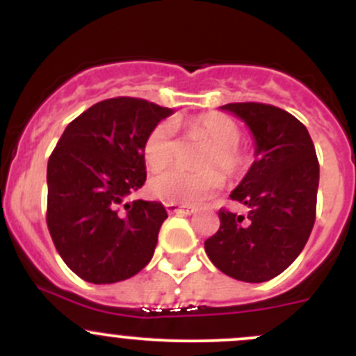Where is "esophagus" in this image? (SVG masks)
Returning <instances> with one entry per match:
<instances>
[{
	"label": "esophagus",
	"mask_w": 356,
	"mask_h": 356,
	"mask_svg": "<svg viewBox=\"0 0 356 356\" xmlns=\"http://www.w3.org/2000/svg\"><path fill=\"white\" fill-rule=\"evenodd\" d=\"M165 208H167L168 213H177V215H191L193 211H195L191 207H177V204L174 203H167L165 204Z\"/></svg>",
	"instance_id": "esophagus-1"
}]
</instances>
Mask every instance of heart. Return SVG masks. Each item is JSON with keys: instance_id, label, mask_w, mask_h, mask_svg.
Returning <instances> with one entry per match:
<instances>
[{"instance_id": "1", "label": "heart", "mask_w": 356, "mask_h": 356, "mask_svg": "<svg viewBox=\"0 0 356 356\" xmlns=\"http://www.w3.org/2000/svg\"><path fill=\"white\" fill-rule=\"evenodd\" d=\"M188 132L210 143L200 167L204 170L186 172L174 168L156 175L149 182L155 198L174 204H195L210 198L224 184L222 175L238 179L250 168L251 153L243 146V131L236 120L224 113H203L188 122ZM175 129L170 120H161L149 129L143 143V156L152 170H163L175 158ZM218 170L221 171L218 172Z\"/></svg>"}]
</instances>
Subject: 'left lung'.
<instances>
[{"instance_id":"obj_1","label":"left lung","mask_w":356,"mask_h":356,"mask_svg":"<svg viewBox=\"0 0 356 356\" xmlns=\"http://www.w3.org/2000/svg\"><path fill=\"white\" fill-rule=\"evenodd\" d=\"M220 108L246 122L257 158L231 193L250 211L245 217L220 208V227L204 241V251L238 281H270L296 260L314 229L317 153L307 127L286 110L253 102Z\"/></svg>"}]
</instances>
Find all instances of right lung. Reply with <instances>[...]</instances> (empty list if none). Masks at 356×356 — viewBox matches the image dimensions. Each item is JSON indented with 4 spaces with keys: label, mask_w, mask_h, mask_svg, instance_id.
Here are the masks:
<instances>
[{
    "label": "right lung",
    "mask_w": 356,
    "mask_h": 356,
    "mask_svg": "<svg viewBox=\"0 0 356 356\" xmlns=\"http://www.w3.org/2000/svg\"><path fill=\"white\" fill-rule=\"evenodd\" d=\"M170 108L141 98L103 99L67 125L48 160L46 224L67 267L113 284L152 260L167 210L125 196L146 181L143 143Z\"/></svg>",
    "instance_id": "add662e5"
}]
</instances>
